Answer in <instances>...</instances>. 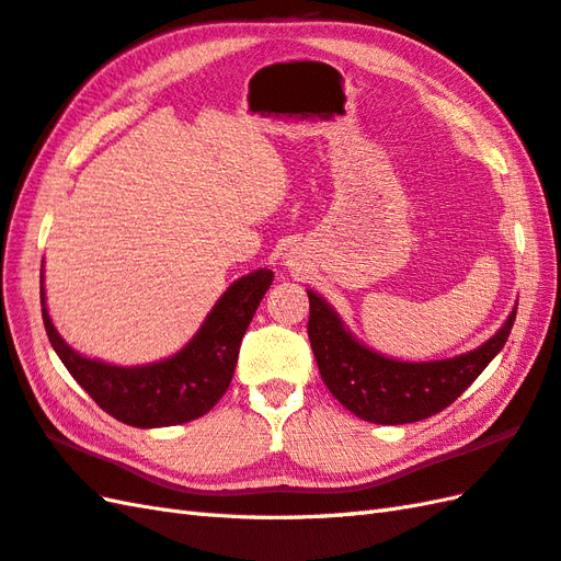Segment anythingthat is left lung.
<instances>
[{
  "instance_id": "1",
  "label": "left lung",
  "mask_w": 561,
  "mask_h": 561,
  "mask_svg": "<svg viewBox=\"0 0 561 561\" xmlns=\"http://www.w3.org/2000/svg\"><path fill=\"white\" fill-rule=\"evenodd\" d=\"M308 340L322 382L351 413L380 425L415 423L447 409L500 354L516 320L514 308L497 334L468 354L409 363L360 344L322 296L308 291Z\"/></svg>"
}]
</instances>
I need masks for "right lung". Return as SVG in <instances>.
<instances>
[{
    "label": "right lung",
    "mask_w": 561,
    "mask_h": 561,
    "mask_svg": "<svg viewBox=\"0 0 561 561\" xmlns=\"http://www.w3.org/2000/svg\"><path fill=\"white\" fill-rule=\"evenodd\" d=\"M272 277L270 270H255L233 282L184 348L148 366H112L73 351L51 324L41 275L43 322L51 348L102 411L134 427L181 425L201 419L225 397L241 340Z\"/></svg>",
    "instance_id": "obj_1"
}]
</instances>
